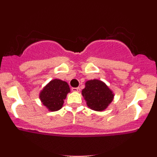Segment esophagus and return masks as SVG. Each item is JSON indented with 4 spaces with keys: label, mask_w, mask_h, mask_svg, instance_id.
<instances>
[{
    "label": "esophagus",
    "mask_w": 157,
    "mask_h": 157,
    "mask_svg": "<svg viewBox=\"0 0 157 157\" xmlns=\"http://www.w3.org/2000/svg\"><path fill=\"white\" fill-rule=\"evenodd\" d=\"M71 91L74 92H78L80 91V88H71Z\"/></svg>",
    "instance_id": "34e87169"
}]
</instances>
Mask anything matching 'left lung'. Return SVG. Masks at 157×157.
Returning <instances> with one entry per match:
<instances>
[{
  "mask_svg": "<svg viewBox=\"0 0 157 157\" xmlns=\"http://www.w3.org/2000/svg\"><path fill=\"white\" fill-rule=\"evenodd\" d=\"M85 86L82 95L91 109L102 111L112 102L114 97L113 91L102 81L96 79L88 80Z\"/></svg>",
  "mask_w": 157,
  "mask_h": 157,
  "instance_id": "1",
  "label": "left lung"
}]
</instances>
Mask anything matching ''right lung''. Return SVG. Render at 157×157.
I'll return each instance as SVG.
<instances>
[{
    "label": "right lung",
    "mask_w": 157,
    "mask_h": 157,
    "mask_svg": "<svg viewBox=\"0 0 157 157\" xmlns=\"http://www.w3.org/2000/svg\"><path fill=\"white\" fill-rule=\"evenodd\" d=\"M70 88L65 81L55 79L50 81L40 93L41 102L50 111L60 110L63 105Z\"/></svg>",
    "instance_id": "1"
}]
</instances>
